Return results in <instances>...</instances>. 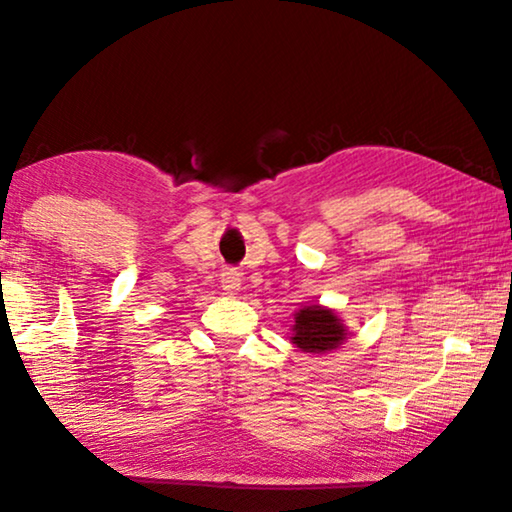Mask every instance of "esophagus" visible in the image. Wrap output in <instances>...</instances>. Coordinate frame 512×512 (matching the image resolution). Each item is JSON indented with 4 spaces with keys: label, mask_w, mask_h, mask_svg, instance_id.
<instances>
[{
    "label": "esophagus",
    "mask_w": 512,
    "mask_h": 512,
    "mask_svg": "<svg viewBox=\"0 0 512 512\" xmlns=\"http://www.w3.org/2000/svg\"><path fill=\"white\" fill-rule=\"evenodd\" d=\"M219 282L225 293H235L241 289V273L235 271V268H225L219 277Z\"/></svg>",
    "instance_id": "esophagus-1"
}]
</instances>
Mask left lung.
Wrapping results in <instances>:
<instances>
[{"mask_svg":"<svg viewBox=\"0 0 512 512\" xmlns=\"http://www.w3.org/2000/svg\"><path fill=\"white\" fill-rule=\"evenodd\" d=\"M348 327L334 309L323 305L300 307L293 314L291 343L309 354H325L339 350L348 341Z\"/></svg>","mask_w":512,"mask_h":512,"instance_id":"1","label":"left lung"}]
</instances>
